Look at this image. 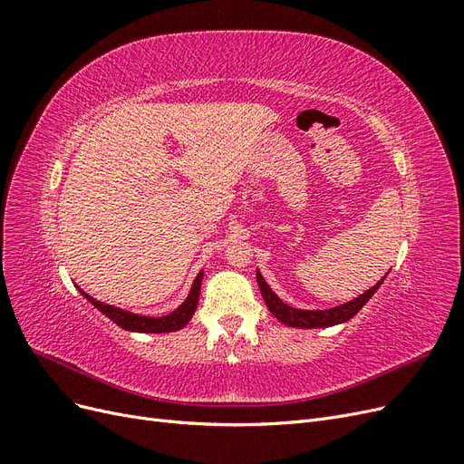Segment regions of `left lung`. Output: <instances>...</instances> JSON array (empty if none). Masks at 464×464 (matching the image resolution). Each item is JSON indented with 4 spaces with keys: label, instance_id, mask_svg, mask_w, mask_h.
<instances>
[{
    "label": "left lung",
    "instance_id": "obj_1",
    "mask_svg": "<svg viewBox=\"0 0 464 464\" xmlns=\"http://www.w3.org/2000/svg\"><path fill=\"white\" fill-rule=\"evenodd\" d=\"M256 276H257V285H259V290L263 294V300H265L266 307H269V312L278 321H283L285 325L296 327V329L333 327V325H339V323H344L348 319H353L362 310V307L370 302V298L379 290V286H382L383 280H385V276H383L370 290L360 294L358 298L350 300L346 304H341V305L329 307V310H298V307H292V305L285 304L283 300L276 296V294L271 290V286L265 283V278L259 273V269L256 271Z\"/></svg>",
    "mask_w": 464,
    "mask_h": 464
}]
</instances>
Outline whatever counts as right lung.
<instances>
[{"mask_svg":"<svg viewBox=\"0 0 464 464\" xmlns=\"http://www.w3.org/2000/svg\"><path fill=\"white\" fill-rule=\"evenodd\" d=\"M201 283H203V271H199V275L195 276L191 290L188 294V298L181 302L174 312L160 315V317H149V315H139L128 310H121V307H116L111 304H104L101 300H96L85 290H81L77 286V290L85 296L98 312H102L108 319H111L116 323L118 327L131 331V333H174L184 329L189 319L193 317L195 310H198V302H199V292H201Z\"/></svg>","mask_w":464,"mask_h":464,"instance_id":"obj_1","label":"right lung"}]
</instances>
